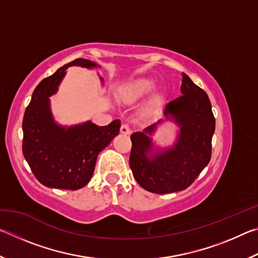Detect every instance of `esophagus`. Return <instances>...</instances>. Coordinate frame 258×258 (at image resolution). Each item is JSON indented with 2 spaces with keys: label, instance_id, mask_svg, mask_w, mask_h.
<instances>
[{
  "label": "esophagus",
  "instance_id": "1",
  "mask_svg": "<svg viewBox=\"0 0 258 258\" xmlns=\"http://www.w3.org/2000/svg\"><path fill=\"white\" fill-rule=\"evenodd\" d=\"M120 133H121V134H125V135L130 134V133H131L130 126H128L127 124H123V125H121V126H120Z\"/></svg>",
  "mask_w": 258,
  "mask_h": 258
}]
</instances>
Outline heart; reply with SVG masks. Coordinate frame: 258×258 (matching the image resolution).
<instances>
[{
  "label": "heart",
  "instance_id": "heart-1",
  "mask_svg": "<svg viewBox=\"0 0 258 258\" xmlns=\"http://www.w3.org/2000/svg\"><path fill=\"white\" fill-rule=\"evenodd\" d=\"M154 83L149 80H139L131 84L126 85L121 92V97L125 101H137V100L145 97L154 90Z\"/></svg>",
  "mask_w": 258,
  "mask_h": 258
}]
</instances>
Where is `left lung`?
<instances>
[{"label": "left lung", "mask_w": 258, "mask_h": 258, "mask_svg": "<svg viewBox=\"0 0 258 258\" xmlns=\"http://www.w3.org/2000/svg\"><path fill=\"white\" fill-rule=\"evenodd\" d=\"M182 95L165 106L164 115L180 126L176 143L169 149L154 150L149 135L157 123L131 135L130 166L137 182L147 191L164 195L190 186L212 157L215 117L207 93L182 74Z\"/></svg>", "instance_id": "1"}]
</instances>
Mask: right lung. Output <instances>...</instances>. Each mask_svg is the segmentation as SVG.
Wrapping results in <instances>:
<instances>
[{
    "label": "right lung",
    "instance_id": "right-lung-1",
    "mask_svg": "<svg viewBox=\"0 0 258 258\" xmlns=\"http://www.w3.org/2000/svg\"><path fill=\"white\" fill-rule=\"evenodd\" d=\"M72 66L99 67L80 58L59 68L34 90L23 119L25 159L35 177L43 185L54 189L78 190L85 186L93 175L100 151L118 135L120 128L119 119L107 126L90 120L69 127L55 123L49 97L56 92L66 69Z\"/></svg>",
    "mask_w": 258,
    "mask_h": 258
}]
</instances>
